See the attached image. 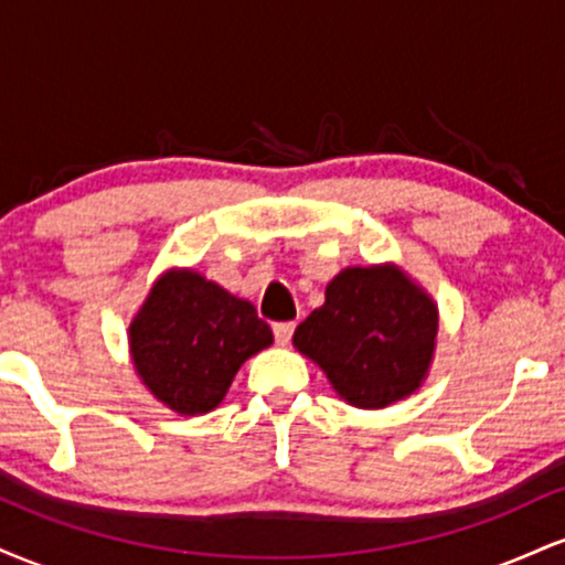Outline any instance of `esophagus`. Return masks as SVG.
Listing matches in <instances>:
<instances>
[{"label": "esophagus", "mask_w": 565, "mask_h": 565, "mask_svg": "<svg viewBox=\"0 0 565 565\" xmlns=\"http://www.w3.org/2000/svg\"><path fill=\"white\" fill-rule=\"evenodd\" d=\"M274 334H276L278 345H287V342L291 340V334H295V321H278V323H274Z\"/></svg>", "instance_id": "1"}]
</instances>
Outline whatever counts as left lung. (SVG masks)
Masks as SVG:
<instances>
[{"label": "left lung", "instance_id": "obj_1", "mask_svg": "<svg viewBox=\"0 0 565 565\" xmlns=\"http://www.w3.org/2000/svg\"><path fill=\"white\" fill-rule=\"evenodd\" d=\"M436 337L433 297L395 265H369L340 270L291 342L350 406L385 408L423 385Z\"/></svg>", "mask_w": 565, "mask_h": 565}]
</instances>
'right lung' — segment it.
<instances>
[{
  "mask_svg": "<svg viewBox=\"0 0 565 565\" xmlns=\"http://www.w3.org/2000/svg\"><path fill=\"white\" fill-rule=\"evenodd\" d=\"M274 342L255 305L196 270H167L129 323L142 385L172 412H212L249 355Z\"/></svg>",
  "mask_w": 565,
  "mask_h": 565,
  "instance_id": "obj_1",
  "label": "right lung"
}]
</instances>
